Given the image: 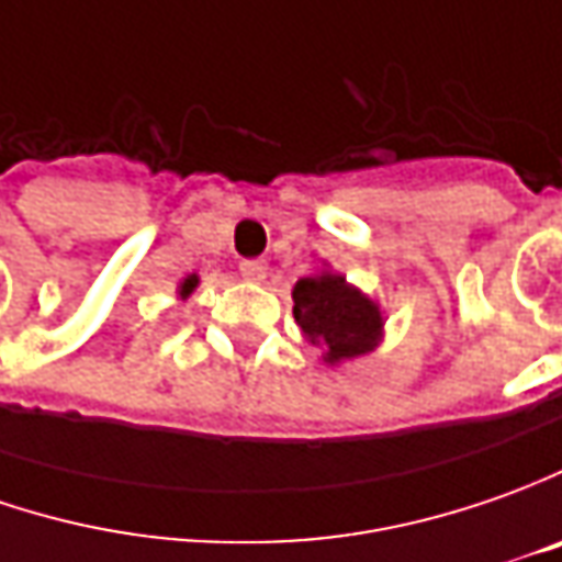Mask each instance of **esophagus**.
<instances>
[{"instance_id":"obj_1","label":"esophagus","mask_w":562,"mask_h":562,"mask_svg":"<svg viewBox=\"0 0 562 562\" xmlns=\"http://www.w3.org/2000/svg\"><path fill=\"white\" fill-rule=\"evenodd\" d=\"M267 270H270V267H267L263 261H243V263H239V273H243V280H248V282H263V280H267Z\"/></svg>"}]
</instances>
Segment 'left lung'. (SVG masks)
<instances>
[{"label":"left lung","instance_id":"left-lung-1","mask_svg":"<svg viewBox=\"0 0 562 562\" xmlns=\"http://www.w3.org/2000/svg\"><path fill=\"white\" fill-rule=\"evenodd\" d=\"M292 301L301 336L317 348L326 367L376 351L385 336V314L379 301L329 270V263H323L317 273L301 277L292 285Z\"/></svg>","mask_w":562,"mask_h":562}]
</instances>
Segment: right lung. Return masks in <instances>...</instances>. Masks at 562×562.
Listing matches in <instances>:
<instances>
[{
  "label": "right lung",
  "mask_w": 562,
  "mask_h": 562,
  "mask_svg": "<svg viewBox=\"0 0 562 562\" xmlns=\"http://www.w3.org/2000/svg\"><path fill=\"white\" fill-rule=\"evenodd\" d=\"M195 289H199V277H195V273H189V277L180 280V285H177V299L186 301L192 292H195Z\"/></svg>",
  "instance_id": "add662e5"
}]
</instances>
